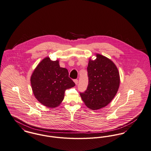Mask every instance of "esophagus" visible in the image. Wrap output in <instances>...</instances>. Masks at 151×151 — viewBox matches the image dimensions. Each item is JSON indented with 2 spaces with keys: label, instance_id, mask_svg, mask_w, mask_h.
<instances>
[{
  "label": "esophagus",
  "instance_id": "esophagus-1",
  "mask_svg": "<svg viewBox=\"0 0 151 151\" xmlns=\"http://www.w3.org/2000/svg\"><path fill=\"white\" fill-rule=\"evenodd\" d=\"M73 81H74L75 83L76 84H78V79H74Z\"/></svg>",
  "mask_w": 151,
  "mask_h": 151
}]
</instances>
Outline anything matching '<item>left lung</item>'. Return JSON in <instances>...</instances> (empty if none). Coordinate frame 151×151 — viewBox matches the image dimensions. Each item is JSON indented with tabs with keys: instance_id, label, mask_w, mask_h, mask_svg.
I'll return each instance as SVG.
<instances>
[{
	"instance_id": "8db88e82",
	"label": "left lung",
	"mask_w": 151,
	"mask_h": 151,
	"mask_svg": "<svg viewBox=\"0 0 151 151\" xmlns=\"http://www.w3.org/2000/svg\"><path fill=\"white\" fill-rule=\"evenodd\" d=\"M87 72L88 86L80 95L88 108L98 110L109 104L116 95L120 82L119 72L112 61L99 54L95 60H89Z\"/></svg>"
}]
</instances>
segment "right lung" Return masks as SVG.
<instances>
[{
  "label": "right lung",
  "instance_id": "right-lung-1",
  "mask_svg": "<svg viewBox=\"0 0 151 151\" xmlns=\"http://www.w3.org/2000/svg\"><path fill=\"white\" fill-rule=\"evenodd\" d=\"M35 97L47 107H56L64 99L66 90L75 86L69 77L68 70L60 67L58 60L49 58L42 60L30 79Z\"/></svg>",
  "mask_w": 151,
  "mask_h": 151
}]
</instances>
